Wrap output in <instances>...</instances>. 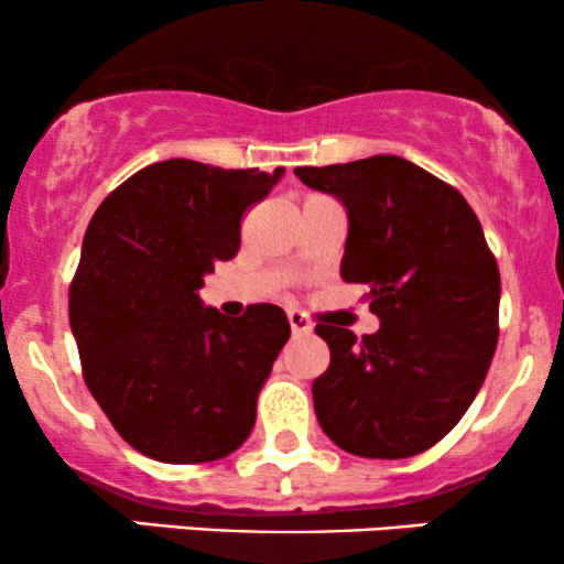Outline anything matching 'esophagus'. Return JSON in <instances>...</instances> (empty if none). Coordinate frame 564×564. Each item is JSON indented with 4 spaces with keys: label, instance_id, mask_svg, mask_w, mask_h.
<instances>
[{
    "label": "esophagus",
    "instance_id": "34e87169",
    "mask_svg": "<svg viewBox=\"0 0 564 564\" xmlns=\"http://www.w3.org/2000/svg\"><path fill=\"white\" fill-rule=\"evenodd\" d=\"M289 323H291V332L296 336L313 332V321H310L304 313H300V310H289Z\"/></svg>",
    "mask_w": 564,
    "mask_h": 564
}]
</instances>
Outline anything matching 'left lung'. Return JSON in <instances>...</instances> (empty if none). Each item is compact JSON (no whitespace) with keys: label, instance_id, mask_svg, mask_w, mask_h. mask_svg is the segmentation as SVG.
Here are the masks:
<instances>
[{"label":"left lung","instance_id":"obj_1","mask_svg":"<svg viewBox=\"0 0 564 564\" xmlns=\"http://www.w3.org/2000/svg\"><path fill=\"white\" fill-rule=\"evenodd\" d=\"M345 204L341 278L366 283L377 334H315L332 364L313 381L315 416L341 451L408 458L443 440L480 392L498 341L501 275L467 198L400 156L296 166Z\"/></svg>","mask_w":564,"mask_h":564}]
</instances>
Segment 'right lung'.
Masks as SVG:
<instances>
[{"instance_id": "obj_1", "label": "right lung", "mask_w": 564, "mask_h": 564, "mask_svg": "<svg viewBox=\"0 0 564 564\" xmlns=\"http://www.w3.org/2000/svg\"><path fill=\"white\" fill-rule=\"evenodd\" d=\"M170 159L134 172L97 206L68 291L84 381L113 430L164 464L217 462L251 435L257 398L289 341L286 313L243 318L198 289L241 246V217L281 180Z\"/></svg>"}]
</instances>
